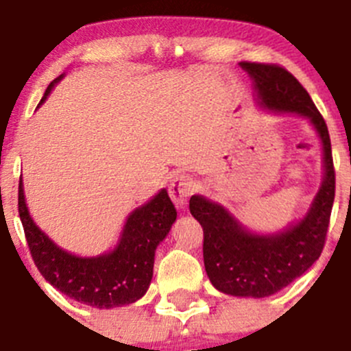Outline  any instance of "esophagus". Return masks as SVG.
<instances>
[{"instance_id": "34e87169", "label": "esophagus", "mask_w": 351, "mask_h": 351, "mask_svg": "<svg viewBox=\"0 0 351 351\" xmlns=\"http://www.w3.org/2000/svg\"><path fill=\"white\" fill-rule=\"evenodd\" d=\"M195 193V183L188 175H178L169 183V197L178 208H185L188 198Z\"/></svg>"}]
</instances>
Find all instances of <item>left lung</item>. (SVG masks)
<instances>
[{
    "mask_svg": "<svg viewBox=\"0 0 351 351\" xmlns=\"http://www.w3.org/2000/svg\"><path fill=\"white\" fill-rule=\"evenodd\" d=\"M241 67L256 82L264 108L308 117L323 143V185L308 215L279 234H250L222 205L200 195L190 198L191 215L204 228V263L213 286L232 296L265 298L304 274L322 256L335 200V166L326 123L296 77L276 64L241 62Z\"/></svg>",
    "mask_w": 351,
    "mask_h": 351,
    "instance_id": "1",
    "label": "left lung"
}]
</instances>
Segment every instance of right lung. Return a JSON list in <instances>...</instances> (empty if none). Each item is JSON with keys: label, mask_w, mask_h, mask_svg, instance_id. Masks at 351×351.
<instances>
[{"label": "right lung", "mask_w": 351, "mask_h": 351, "mask_svg": "<svg viewBox=\"0 0 351 351\" xmlns=\"http://www.w3.org/2000/svg\"><path fill=\"white\" fill-rule=\"evenodd\" d=\"M60 79L58 77L57 80ZM55 82L47 87L40 104H43ZM18 213L29 254L40 274L72 300L106 309L131 304L145 296L153 278L158 243L176 220L175 205L169 200L168 191L161 190L153 200L129 215L123 237L112 252L99 257H77L55 245L33 222L25 204L21 176Z\"/></svg>", "instance_id": "add662e5"}]
</instances>
